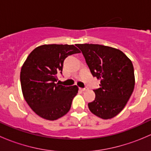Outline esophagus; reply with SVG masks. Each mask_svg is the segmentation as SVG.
I'll return each instance as SVG.
<instances>
[{
  "instance_id": "obj_1",
  "label": "esophagus",
  "mask_w": 151,
  "mask_h": 151,
  "mask_svg": "<svg viewBox=\"0 0 151 151\" xmlns=\"http://www.w3.org/2000/svg\"><path fill=\"white\" fill-rule=\"evenodd\" d=\"M80 90H81L82 91H87V90H88V88H87V87H85V88H80Z\"/></svg>"
}]
</instances>
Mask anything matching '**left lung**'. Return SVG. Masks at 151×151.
Instances as JSON below:
<instances>
[{"instance_id": "obj_1", "label": "left lung", "mask_w": 151, "mask_h": 151, "mask_svg": "<svg viewBox=\"0 0 151 151\" xmlns=\"http://www.w3.org/2000/svg\"><path fill=\"white\" fill-rule=\"evenodd\" d=\"M93 77L101 80L93 90L96 98L88 103L90 111L102 119H110L122 111L135 85L134 71L130 59L118 49L93 44H78Z\"/></svg>"}]
</instances>
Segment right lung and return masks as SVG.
Instances as JSON below:
<instances>
[{
	"mask_svg": "<svg viewBox=\"0 0 151 151\" xmlns=\"http://www.w3.org/2000/svg\"><path fill=\"white\" fill-rule=\"evenodd\" d=\"M80 52L74 45H44L28 56L21 68V88L25 100L39 116L55 121L69 111L78 87L59 85L58 74H62L66 58Z\"/></svg>",
	"mask_w": 151,
	"mask_h": 151,
	"instance_id": "right-lung-1",
	"label": "right lung"
}]
</instances>
